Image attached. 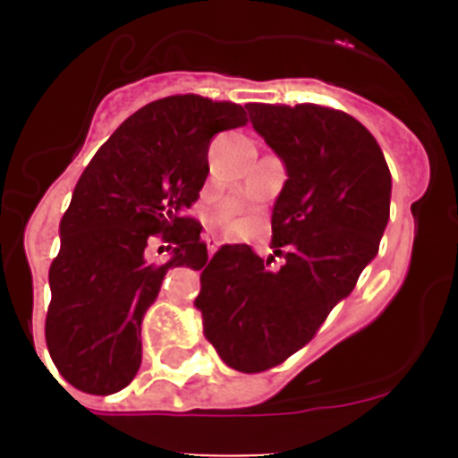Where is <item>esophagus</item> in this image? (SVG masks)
Segmentation results:
<instances>
[{
    "label": "esophagus",
    "mask_w": 458,
    "mask_h": 458,
    "mask_svg": "<svg viewBox=\"0 0 458 458\" xmlns=\"http://www.w3.org/2000/svg\"><path fill=\"white\" fill-rule=\"evenodd\" d=\"M206 243H208V255H215V252H216V248H219V239H215V237H208L206 239Z\"/></svg>",
    "instance_id": "obj_1"
}]
</instances>
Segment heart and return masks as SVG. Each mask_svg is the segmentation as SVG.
<instances>
[{"label":"heart","mask_w":458,"mask_h":458,"mask_svg":"<svg viewBox=\"0 0 458 458\" xmlns=\"http://www.w3.org/2000/svg\"><path fill=\"white\" fill-rule=\"evenodd\" d=\"M237 215L239 208L234 206V203H225V206H221L219 210H216V224H219L225 233H234V230L239 228Z\"/></svg>","instance_id":"1"}]
</instances>
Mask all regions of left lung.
<instances>
[{
	"label": "left lung",
	"mask_w": 458,
	"mask_h": 458,
	"mask_svg": "<svg viewBox=\"0 0 458 458\" xmlns=\"http://www.w3.org/2000/svg\"><path fill=\"white\" fill-rule=\"evenodd\" d=\"M252 128L285 165L272 208L270 267L250 246H221L195 299L224 363L263 372L301 350L377 257L392 177L363 123L315 104H248Z\"/></svg>",
	"instance_id": "1"
}]
</instances>
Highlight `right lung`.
Masks as SVG:
<instances>
[{
    "label": "right lung",
    "instance_id": "obj_1",
    "mask_svg": "<svg viewBox=\"0 0 458 458\" xmlns=\"http://www.w3.org/2000/svg\"><path fill=\"white\" fill-rule=\"evenodd\" d=\"M239 104L173 95L143 106L97 150L59 224L48 272L46 344L62 377L88 394H113L141 366V318L170 267L208 263L201 224L188 216L208 177V146L243 126ZM155 233L174 243L157 267Z\"/></svg>",
    "mask_w": 458,
    "mask_h": 458
}]
</instances>
